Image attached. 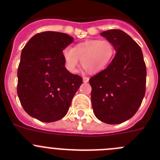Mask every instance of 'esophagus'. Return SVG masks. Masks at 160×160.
<instances>
[{"label": "esophagus", "instance_id": "esophagus-1", "mask_svg": "<svg viewBox=\"0 0 160 160\" xmlns=\"http://www.w3.org/2000/svg\"><path fill=\"white\" fill-rule=\"evenodd\" d=\"M83 83H88V82L89 81V78H88V77H83Z\"/></svg>", "mask_w": 160, "mask_h": 160}]
</instances>
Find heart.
<instances>
[{"instance_id":"obj_1","label":"heart","mask_w":160,"mask_h":160,"mask_svg":"<svg viewBox=\"0 0 160 160\" xmlns=\"http://www.w3.org/2000/svg\"><path fill=\"white\" fill-rule=\"evenodd\" d=\"M114 53V45L109 40L90 39L77 45L73 49H64L62 56L66 67L70 72H77L80 59L85 70L98 72L110 64Z\"/></svg>"}]
</instances>
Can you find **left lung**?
Here are the masks:
<instances>
[{"instance_id": "obj_1", "label": "left lung", "mask_w": 160, "mask_h": 160, "mask_svg": "<svg viewBox=\"0 0 160 160\" xmlns=\"http://www.w3.org/2000/svg\"><path fill=\"white\" fill-rule=\"evenodd\" d=\"M101 35L114 45L111 62L89 80L91 102L97 118L117 125L130 119L138 111L146 93V67L140 46L119 29Z\"/></svg>"}]
</instances>
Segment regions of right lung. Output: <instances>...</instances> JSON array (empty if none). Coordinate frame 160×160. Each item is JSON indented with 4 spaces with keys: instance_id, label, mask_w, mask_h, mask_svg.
I'll return each instance as SVG.
<instances>
[{
    "instance_id": "1",
    "label": "right lung",
    "mask_w": 160,
    "mask_h": 160,
    "mask_svg": "<svg viewBox=\"0 0 160 160\" xmlns=\"http://www.w3.org/2000/svg\"><path fill=\"white\" fill-rule=\"evenodd\" d=\"M73 38L62 32H44L30 38L21 54L17 92L24 110L43 122L62 119L83 83L65 67L62 50Z\"/></svg>"
}]
</instances>
